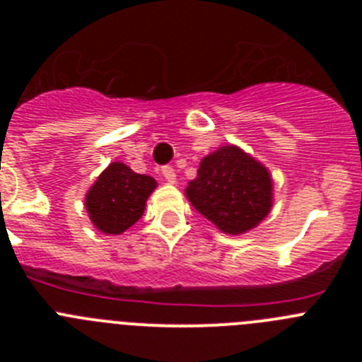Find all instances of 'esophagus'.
Masks as SVG:
<instances>
[{"label":"esophagus","mask_w":362,"mask_h":362,"mask_svg":"<svg viewBox=\"0 0 362 362\" xmlns=\"http://www.w3.org/2000/svg\"><path fill=\"white\" fill-rule=\"evenodd\" d=\"M161 174H163V177H165L166 181H168V183H172V185L175 183V170H174V168H172V166H168V165L163 166Z\"/></svg>","instance_id":"obj_1"}]
</instances>
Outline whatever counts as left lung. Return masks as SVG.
<instances>
[{
	"instance_id": "8db88e82",
	"label": "left lung",
	"mask_w": 362,
	"mask_h": 362,
	"mask_svg": "<svg viewBox=\"0 0 362 362\" xmlns=\"http://www.w3.org/2000/svg\"><path fill=\"white\" fill-rule=\"evenodd\" d=\"M185 192L201 216L233 235L257 226L272 209L268 170L232 145L206 156Z\"/></svg>"
}]
</instances>
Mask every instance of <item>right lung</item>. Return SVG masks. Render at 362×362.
<instances>
[{
	"instance_id": "1",
	"label": "right lung",
	"mask_w": 362,
	"mask_h": 362,
	"mask_svg": "<svg viewBox=\"0 0 362 362\" xmlns=\"http://www.w3.org/2000/svg\"><path fill=\"white\" fill-rule=\"evenodd\" d=\"M156 179L136 174L123 163H112L86 194V212L103 233H121L143 216Z\"/></svg>"
}]
</instances>
